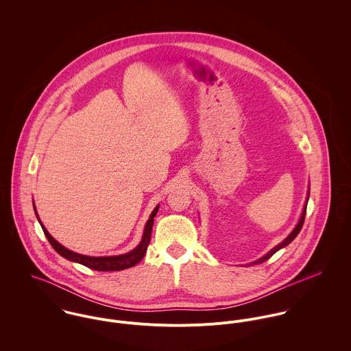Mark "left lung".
I'll return each mask as SVG.
<instances>
[{
    "label": "left lung",
    "mask_w": 351,
    "mask_h": 351,
    "mask_svg": "<svg viewBox=\"0 0 351 351\" xmlns=\"http://www.w3.org/2000/svg\"><path fill=\"white\" fill-rule=\"evenodd\" d=\"M308 197H309V193H308ZM306 201H308V199H306ZM305 213H306V204H305V206H304V210H302V213H301V217H300V221H299V224L296 226V228L291 232V235L284 241V242H281L278 246H276L273 250L269 251L265 256H262L261 259H258V261H255V262H252L254 265H256V263H262V262H265V261H267L271 255H274L276 252L278 250H281L282 247H285V246H288L298 235H299V232L301 231V228H302V224H304V219H305Z\"/></svg>",
    "instance_id": "8db88e82"
}]
</instances>
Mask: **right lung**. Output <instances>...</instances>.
I'll list each match as a JSON object with an SVG mask.
<instances>
[{
    "label": "right lung",
    "mask_w": 351,
    "mask_h": 351,
    "mask_svg": "<svg viewBox=\"0 0 351 351\" xmlns=\"http://www.w3.org/2000/svg\"><path fill=\"white\" fill-rule=\"evenodd\" d=\"M35 208V206H34ZM158 208L159 205H156V208L152 210L151 213L150 219L149 221L146 223V227H145V234H143V239L141 242V245L134 249L130 252H125L123 255H114V256H88V255H82V254H77L74 251L67 250L66 247H63L62 245H59L50 234L49 231L45 228V226L42 224V221L39 220V216L36 213V209H35V213L38 216V220L43 228V232L46 235V238L49 239L51 246L53 247V250L56 251L58 254H60L62 256H64L66 259L69 261H73V262H78L89 269H93V270H99V271H114V270H124V269H128V267H132L135 266L138 262L142 261V258L145 256L146 250L149 247V243L151 241V231H152V224H154V217L158 212Z\"/></svg>",
    "instance_id": "1"
}]
</instances>
